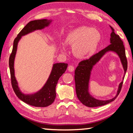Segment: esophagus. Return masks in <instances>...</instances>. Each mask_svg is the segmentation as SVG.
I'll list each match as a JSON object with an SVG mask.
<instances>
[{
	"label": "esophagus",
	"mask_w": 133,
	"mask_h": 133,
	"mask_svg": "<svg viewBox=\"0 0 133 133\" xmlns=\"http://www.w3.org/2000/svg\"><path fill=\"white\" fill-rule=\"evenodd\" d=\"M74 70H75V67H74L73 66H71V65H70V66L68 67V70L70 72H72L74 71Z\"/></svg>",
	"instance_id": "obj_1"
}]
</instances>
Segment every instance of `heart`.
Returning <instances> with one entry per match:
<instances>
[{
  "instance_id": "obj_1",
  "label": "heart",
  "mask_w": 133,
  "mask_h": 133,
  "mask_svg": "<svg viewBox=\"0 0 133 133\" xmlns=\"http://www.w3.org/2000/svg\"><path fill=\"white\" fill-rule=\"evenodd\" d=\"M102 39L101 34L95 29L87 26H80L67 33L65 41L70 45L73 55L81 59H85L93 55ZM62 51H66V46H60Z\"/></svg>"
}]
</instances>
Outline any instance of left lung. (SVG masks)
<instances>
[{
  "mask_svg": "<svg viewBox=\"0 0 133 133\" xmlns=\"http://www.w3.org/2000/svg\"><path fill=\"white\" fill-rule=\"evenodd\" d=\"M112 32L110 35V44L106 48L92 56L89 59L84 60L78 63V66L75 71V80L76 84V91L77 98L80 102L85 106L95 107L102 106L114 101L120 93L122 87L123 81L119 84L117 93L114 98L108 100H100L94 98L89 93V83L90 74L93 66L97 63L105 53L112 51L118 55L122 63L124 73L127 69V60L125 56V48L123 42L118 35L114 33V29L110 26ZM124 80V77L123 78Z\"/></svg>",
  "mask_w": 133,
  "mask_h": 133,
  "instance_id": "1",
  "label": "left lung"
}]
</instances>
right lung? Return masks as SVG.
Segmentation results:
<instances>
[{
    "label": "right lung",
    "mask_w": 133,
    "mask_h": 133,
    "mask_svg": "<svg viewBox=\"0 0 133 133\" xmlns=\"http://www.w3.org/2000/svg\"><path fill=\"white\" fill-rule=\"evenodd\" d=\"M51 20L41 19L31 21L24 27L15 38L13 42L12 53L9 57V68L10 72L11 83L16 95L20 100L32 106L45 107L52 104L56 98V87L59 78L66 70L67 64L64 63H59L53 64L52 70L46 84L37 93L32 94H24L20 90L15 76L14 60L17 51V44L22 36L28 34L36 30H41L49 25Z\"/></svg>",
    "instance_id": "1"
}]
</instances>
